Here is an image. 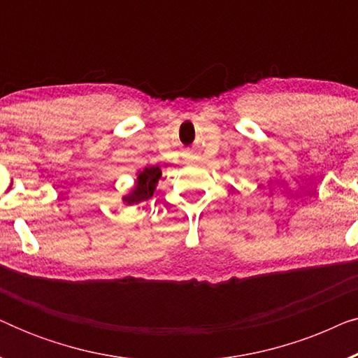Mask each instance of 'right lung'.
Returning <instances> with one entry per match:
<instances>
[{
	"label": "right lung",
	"mask_w": 358,
	"mask_h": 358,
	"mask_svg": "<svg viewBox=\"0 0 358 358\" xmlns=\"http://www.w3.org/2000/svg\"><path fill=\"white\" fill-rule=\"evenodd\" d=\"M161 178V169L156 166V168H146L138 174V179H136V185L134 192L127 195L124 199L127 203H138L143 202V200H148L155 192L156 184H158V179Z\"/></svg>",
	"instance_id": "obj_1"
}]
</instances>
